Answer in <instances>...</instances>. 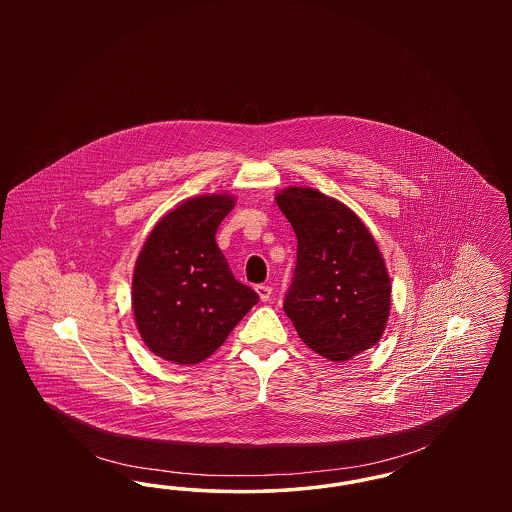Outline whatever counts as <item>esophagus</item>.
<instances>
[{"label":"esophagus","mask_w":512,"mask_h":512,"mask_svg":"<svg viewBox=\"0 0 512 512\" xmlns=\"http://www.w3.org/2000/svg\"><path fill=\"white\" fill-rule=\"evenodd\" d=\"M255 290L259 293L261 301H268V299H270V295H272V288H270L268 284H259Z\"/></svg>","instance_id":"esophagus-1"}]
</instances>
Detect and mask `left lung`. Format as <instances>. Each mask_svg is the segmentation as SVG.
Here are the masks:
<instances>
[{"label":"left lung","instance_id":"1","mask_svg":"<svg viewBox=\"0 0 512 512\" xmlns=\"http://www.w3.org/2000/svg\"><path fill=\"white\" fill-rule=\"evenodd\" d=\"M276 203L297 236L284 311L318 355L349 361L386 330L391 282L384 257L365 222L338 199L292 186Z\"/></svg>","mask_w":512,"mask_h":512}]
</instances>
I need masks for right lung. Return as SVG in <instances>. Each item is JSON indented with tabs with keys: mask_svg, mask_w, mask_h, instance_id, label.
Listing matches in <instances>:
<instances>
[{
	"mask_svg": "<svg viewBox=\"0 0 512 512\" xmlns=\"http://www.w3.org/2000/svg\"><path fill=\"white\" fill-rule=\"evenodd\" d=\"M228 194L176 205L147 236L132 278L138 332L157 357L197 365L211 357L259 301L228 267L215 234L232 211Z\"/></svg>",
	"mask_w": 512,
	"mask_h": 512,
	"instance_id": "1",
	"label": "right lung"
}]
</instances>
